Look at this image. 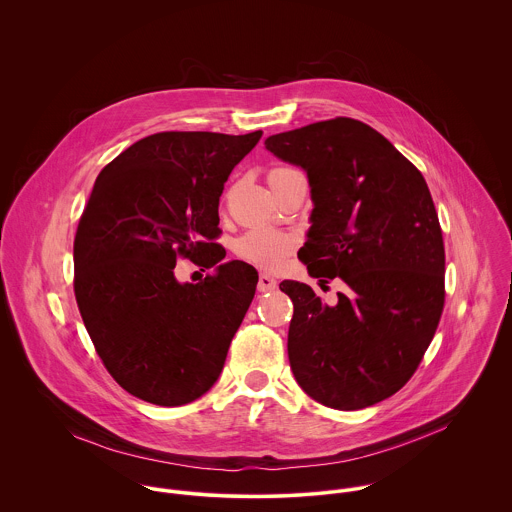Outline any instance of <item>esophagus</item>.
I'll return each instance as SVG.
<instances>
[{"mask_svg":"<svg viewBox=\"0 0 512 512\" xmlns=\"http://www.w3.org/2000/svg\"><path fill=\"white\" fill-rule=\"evenodd\" d=\"M276 288H278V282L272 276L260 274V278H258V292H274Z\"/></svg>","mask_w":512,"mask_h":512,"instance_id":"esophagus-1","label":"esophagus"}]
</instances>
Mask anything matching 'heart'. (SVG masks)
Returning a JSON list of instances; mask_svg holds the SVG:
<instances>
[{
    "instance_id": "heart-1",
    "label": "heart",
    "mask_w": 512,
    "mask_h": 512,
    "mask_svg": "<svg viewBox=\"0 0 512 512\" xmlns=\"http://www.w3.org/2000/svg\"><path fill=\"white\" fill-rule=\"evenodd\" d=\"M286 169H292V167H276L270 171V175ZM293 248H295V238L292 234L274 230V228H264V226L250 228L234 242V252L242 260L262 270L282 268L288 256L292 254Z\"/></svg>"
}]
</instances>
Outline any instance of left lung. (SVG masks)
I'll return each mask as SVG.
<instances>
[{
  "label": "left lung",
  "instance_id": "left-lung-1",
  "mask_svg": "<svg viewBox=\"0 0 512 512\" xmlns=\"http://www.w3.org/2000/svg\"><path fill=\"white\" fill-rule=\"evenodd\" d=\"M266 147L309 177L313 224L297 258L313 278L351 288L329 307L307 284H280L293 301V376L323 406H372L412 378L443 313L445 248L428 183L353 118L276 134Z\"/></svg>",
  "mask_w": 512,
  "mask_h": 512
}]
</instances>
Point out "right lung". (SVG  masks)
I'll list each match as a JSON object with an SVG mask.
<instances>
[{
  "instance_id": "right-lung-1",
  "label": "right lung",
  "mask_w": 512,
  "mask_h": 512,
  "mask_svg": "<svg viewBox=\"0 0 512 512\" xmlns=\"http://www.w3.org/2000/svg\"><path fill=\"white\" fill-rule=\"evenodd\" d=\"M262 132H159L98 175L74 234V297L102 365L136 398L181 406L219 378L258 284L240 260L222 264L219 199ZM187 257L204 270L179 285Z\"/></svg>"
}]
</instances>
